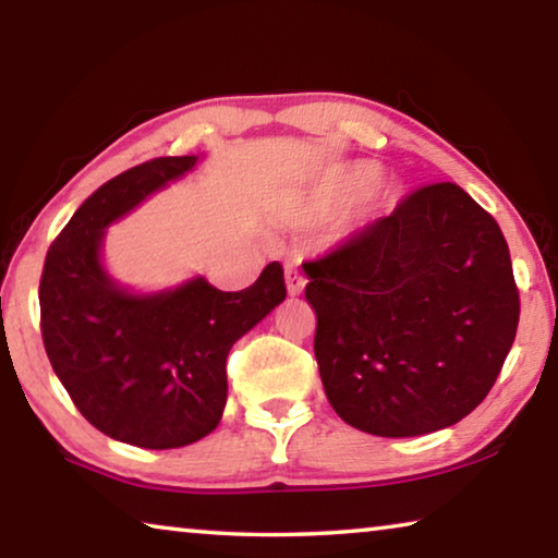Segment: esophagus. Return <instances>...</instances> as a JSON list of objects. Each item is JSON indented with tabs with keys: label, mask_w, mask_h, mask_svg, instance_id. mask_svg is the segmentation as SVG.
Segmentation results:
<instances>
[{
	"label": "esophagus",
	"mask_w": 558,
	"mask_h": 558,
	"mask_svg": "<svg viewBox=\"0 0 558 558\" xmlns=\"http://www.w3.org/2000/svg\"><path fill=\"white\" fill-rule=\"evenodd\" d=\"M305 276L303 270L298 268V263H286V286H288V293L290 295H300L305 288Z\"/></svg>",
	"instance_id": "obj_1"
}]
</instances>
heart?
Returning <instances> with one entry per match:
<instances>
[{
	"instance_id": "heart-1",
	"label": "heart",
	"mask_w": 558,
	"mask_h": 558,
	"mask_svg": "<svg viewBox=\"0 0 558 558\" xmlns=\"http://www.w3.org/2000/svg\"><path fill=\"white\" fill-rule=\"evenodd\" d=\"M377 181H379V168L375 163H355L335 175V179L325 185L320 196L325 203H342L348 198L367 193Z\"/></svg>"
}]
</instances>
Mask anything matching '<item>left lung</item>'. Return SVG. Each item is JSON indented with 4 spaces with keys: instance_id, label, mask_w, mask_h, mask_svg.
Instances as JSON below:
<instances>
[{
    "instance_id": "left-lung-1",
    "label": "left lung",
    "mask_w": 558,
    "mask_h": 558,
    "mask_svg": "<svg viewBox=\"0 0 558 558\" xmlns=\"http://www.w3.org/2000/svg\"><path fill=\"white\" fill-rule=\"evenodd\" d=\"M327 400L355 429L417 437L464 420L519 325L501 228L457 183H432L303 263Z\"/></svg>"
}]
</instances>
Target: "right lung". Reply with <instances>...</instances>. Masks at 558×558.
<instances>
[{"instance_id":"right-lung-1","label":"right lung","mask_w":558,"mask_h":558,"mask_svg":"<svg viewBox=\"0 0 558 558\" xmlns=\"http://www.w3.org/2000/svg\"><path fill=\"white\" fill-rule=\"evenodd\" d=\"M196 161L161 156L104 183L54 238L39 282L44 348L76 410L104 435L144 449L193 445L218 427L228 352L286 300L280 263L238 293L198 276L138 295L104 270L106 228Z\"/></svg>"}]
</instances>
